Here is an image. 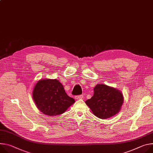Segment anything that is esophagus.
Listing matches in <instances>:
<instances>
[{
	"label": "esophagus",
	"instance_id": "1",
	"mask_svg": "<svg viewBox=\"0 0 153 153\" xmlns=\"http://www.w3.org/2000/svg\"><path fill=\"white\" fill-rule=\"evenodd\" d=\"M84 98V96L83 95H78V96H75V99L76 100H82Z\"/></svg>",
	"mask_w": 153,
	"mask_h": 153
}]
</instances>
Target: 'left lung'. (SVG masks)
<instances>
[{
    "label": "left lung",
    "mask_w": 153,
    "mask_h": 153,
    "mask_svg": "<svg viewBox=\"0 0 153 153\" xmlns=\"http://www.w3.org/2000/svg\"><path fill=\"white\" fill-rule=\"evenodd\" d=\"M124 101L121 92L104 84L94 88V94L85 101L93 114L101 119H107L119 112Z\"/></svg>",
    "instance_id": "8db88e82"
}]
</instances>
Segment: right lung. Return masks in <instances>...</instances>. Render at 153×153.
Segmentation results:
<instances>
[{
  "mask_svg": "<svg viewBox=\"0 0 153 153\" xmlns=\"http://www.w3.org/2000/svg\"><path fill=\"white\" fill-rule=\"evenodd\" d=\"M33 100L41 112L49 116L63 114L75 101L66 93L57 79H41L33 90Z\"/></svg>",
  "mask_w": 153,
  "mask_h": 153,
  "instance_id": "obj_1",
  "label": "right lung"
}]
</instances>
